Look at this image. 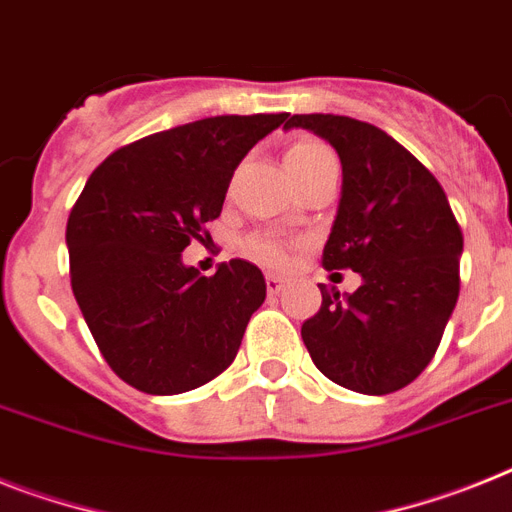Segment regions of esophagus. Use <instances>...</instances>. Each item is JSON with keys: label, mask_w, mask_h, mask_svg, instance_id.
<instances>
[{"label": "esophagus", "mask_w": 512, "mask_h": 512, "mask_svg": "<svg viewBox=\"0 0 512 512\" xmlns=\"http://www.w3.org/2000/svg\"><path fill=\"white\" fill-rule=\"evenodd\" d=\"M265 286H268V294H281L286 281H283L281 276H276V273H268V276H265Z\"/></svg>", "instance_id": "1"}]
</instances>
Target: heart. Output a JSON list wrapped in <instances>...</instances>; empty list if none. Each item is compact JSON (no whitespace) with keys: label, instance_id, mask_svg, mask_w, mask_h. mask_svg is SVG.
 <instances>
[{"label":"heart","instance_id":"obj_1","mask_svg":"<svg viewBox=\"0 0 512 512\" xmlns=\"http://www.w3.org/2000/svg\"><path fill=\"white\" fill-rule=\"evenodd\" d=\"M320 153H328L320 143H296L286 150V163L307 161V158L320 156ZM247 249L257 263L270 265V268H278V265L286 263V257H289L286 244H283L281 239H276V236H255V239H249Z\"/></svg>","mask_w":512,"mask_h":512}]
</instances>
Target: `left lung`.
Segmentation results:
<instances>
[{"mask_svg": "<svg viewBox=\"0 0 512 512\" xmlns=\"http://www.w3.org/2000/svg\"><path fill=\"white\" fill-rule=\"evenodd\" d=\"M336 148L343 184L322 265L362 276L354 294L322 291L302 341L341 388L385 395L422 375L458 302L463 234L440 182L380 127L336 114H294Z\"/></svg>", "mask_w": 512, "mask_h": 512, "instance_id": "left-lung-1", "label": "left lung"}]
</instances>
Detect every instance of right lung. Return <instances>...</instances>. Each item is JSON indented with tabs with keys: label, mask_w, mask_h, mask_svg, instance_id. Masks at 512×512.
Here are the masks:
<instances>
[{
	"label": "right lung",
	"mask_w": 512,
	"mask_h": 512,
	"mask_svg": "<svg viewBox=\"0 0 512 512\" xmlns=\"http://www.w3.org/2000/svg\"><path fill=\"white\" fill-rule=\"evenodd\" d=\"M289 114L210 117L111 153L67 221L70 278L109 367L150 395L195 390L234 362L263 270L231 260L216 276L182 263L221 216L234 169Z\"/></svg>",
	"instance_id": "1"
}]
</instances>
